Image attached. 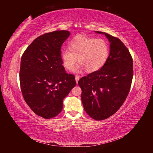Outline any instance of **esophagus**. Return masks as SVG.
Wrapping results in <instances>:
<instances>
[{
	"mask_svg": "<svg viewBox=\"0 0 153 153\" xmlns=\"http://www.w3.org/2000/svg\"><path fill=\"white\" fill-rule=\"evenodd\" d=\"M79 79H80V76H78V75H76V76H75V80H76V84H77V83H78V80H79Z\"/></svg>",
	"mask_w": 153,
	"mask_h": 153,
	"instance_id": "34e87169",
	"label": "esophagus"
}]
</instances>
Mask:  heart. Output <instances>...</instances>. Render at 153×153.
<instances>
[{"label":"heart","mask_w":153,"mask_h":153,"mask_svg":"<svg viewBox=\"0 0 153 153\" xmlns=\"http://www.w3.org/2000/svg\"><path fill=\"white\" fill-rule=\"evenodd\" d=\"M69 47L61 53L63 65L68 70L73 69L78 57L80 63L75 71L85 69L87 72H95L103 68L108 57L109 45L103 38L77 36L70 41Z\"/></svg>","instance_id":"1"}]
</instances>
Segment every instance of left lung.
<instances>
[{
    "label": "left lung",
    "instance_id": "obj_1",
    "mask_svg": "<svg viewBox=\"0 0 153 153\" xmlns=\"http://www.w3.org/2000/svg\"><path fill=\"white\" fill-rule=\"evenodd\" d=\"M110 54L100 70L81 78L78 84L86 113L100 121L112 116L123 105L130 90L133 76V59L127 47L119 38L107 33Z\"/></svg>",
    "mask_w": 153,
    "mask_h": 153
}]
</instances>
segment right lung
Instances as JSON below:
<instances>
[{"label": "right lung", "instance_id": "add662e5", "mask_svg": "<svg viewBox=\"0 0 153 153\" xmlns=\"http://www.w3.org/2000/svg\"><path fill=\"white\" fill-rule=\"evenodd\" d=\"M69 34L55 30L36 38L21 58L20 83L26 103L39 116L54 117L61 112L63 100L76 85L75 76L62 66L61 47Z\"/></svg>", "mask_w": 153, "mask_h": 153}]
</instances>
